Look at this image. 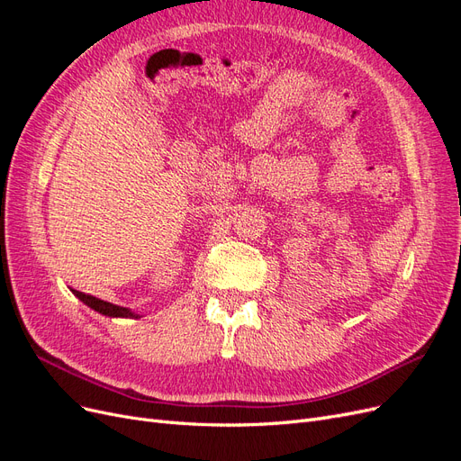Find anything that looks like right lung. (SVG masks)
<instances>
[{
  "instance_id": "obj_1",
  "label": "right lung",
  "mask_w": 461,
  "mask_h": 461,
  "mask_svg": "<svg viewBox=\"0 0 461 461\" xmlns=\"http://www.w3.org/2000/svg\"><path fill=\"white\" fill-rule=\"evenodd\" d=\"M73 294L82 302L86 303L88 308H92L94 312L102 313V315H107V317H131V319H138L140 315L131 312L129 308H121V305H115L111 302H104L100 298L95 296H90V294H85V292H78V290H73Z\"/></svg>"
}]
</instances>
